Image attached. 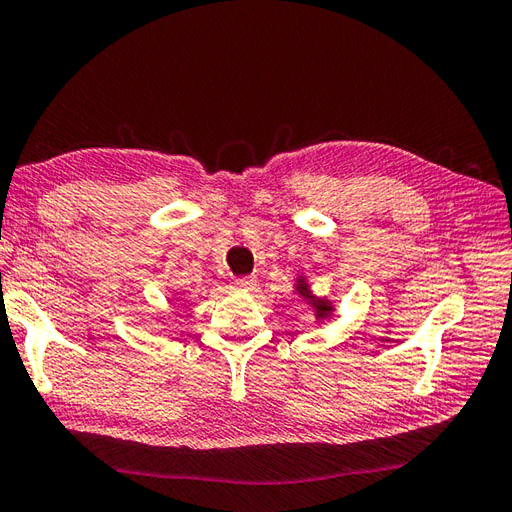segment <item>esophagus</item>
Here are the masks:
<instances>
[{"mask_svg": "<svg viewBox=\"0 0 512 512\" xmlns=\"http://www.w3.org/2000/svg\"><path fill=\"white\" fill-rule=\"evenodd\" d=\"M236 289H249L254 285V278L252 276H238V278H234V283H232Z\"/></svg>", "mask_w": 512, "mask_h": 512, "instance_id": "obj_1", "label": "esophagus"}]
</instances>
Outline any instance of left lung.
Returning a JSON list of instances; mask_svg holds the SVG:
<instances>
[{
    "label": "left lung",
    "mask_w": 512,
    "mask_h": 512,
    "mask_svg": "<svg viewBox=\"0 0 512 512\" xmlns=\"http://www.w3.org/2000/svg\"><path fill=\"white\" fill-rule=\"evenodd\" d=\"M298 291H300V294H307V296H309V291H307V287H305V285H302V283H300ZM316 307H318V318H322V316H327V311L331 309V307L327 305V302H318V305H316Z\"/></svg>",
    "instance_id": "1"
}]
</instances>
